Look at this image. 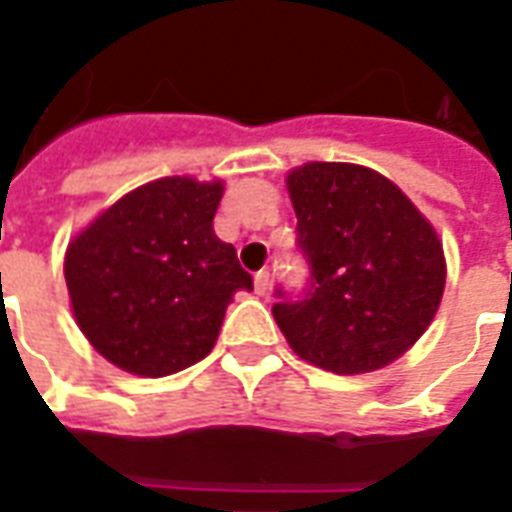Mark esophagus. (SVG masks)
Here are the masks:
<instances>
[{
	"instance_id": "34e87169",
	"label": "esophagus",
	"mask_w": 512,
	"mask_h": 512,
	"mask_svg": "<svg viewBox=\"0 0 512 512\" xmlns=\"http://www.w3.org/2000/svg\"><path fill=\"white\" fill-rule=\"evenodd\" d=\"M268 285H271V274H268L266 268H263V271H257V274H255V293H257V296H266Z\"/></svg>"
}]
</instances>
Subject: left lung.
<instances>
[{
  "label": "left lung",
  "mask_w": 512,
  "mask_h": 512,
  "mask_svg": "<svg viewBox=\"0 0 512 512\" xmlns=\"http://www.w3.org/2000/svg\"><path fill=\"white\" fill-rule=\"evenodd\" d=\"M310 285L277 288L290 348L337 376L373 373L428 329L444 293V249L403 191L376 169L310 161L288 175Z\"/></svg>",
  "instance_id": "1"
}]
</instances>
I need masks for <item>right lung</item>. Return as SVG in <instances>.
Returning a JSON list of instances; mask_svg holds the SVG:
<instances>
[{"instance_id": "add662e5", "label": "right lung", "mask_w": 512, "mask_h": 512, "mask_svg": "<svg viewBox=\"0 0 512 512\" xmlns=\"http://www.w3.org/2000/svg\"><path fill=\"white\" fill-rule=\"evenodd\" d=\"M219 180L161 178L128 191L65 252L73 318L126 373L172 376L211 354L227 304L252 290L213 233Z\"/></svg>"}]
</instances>
